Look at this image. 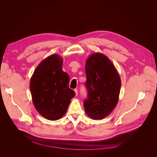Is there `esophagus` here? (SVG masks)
Listing matches in <instances>:
<instances>
[{
	"label": "esophagus",
	"instance_id": "1",
	"mask_svg": "<svg viewBox=\"0 0 157 157\" xmlns=\"http://www.w3.org/2000/svg\"><path fill=\"white\" fill-rule=\"evenodd\" d=\"M74 92H75V95L77 96V95H78V90H77V89H75V90H74Z\"/></svg>",
	"mask_w": 157,
	"mask_h": 157
}]
</instances>
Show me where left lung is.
<instances>
[{
  "label": "left lung",
  "mask_w": 157,
  "mask_h": 157,
  "mask_svg": "<svg viewBox=\"0 0 157 157\" xmlns=\"http://www.w3.org/2000/svg\"><path fill=\"white\" fill-rule=\"evenodd\" d=\"M85 72L88 98L83 101L85 111L92 119H103L113 111L118 101L120 75L109 58L98 52L86 60Z\"/></svg>",
  "instance_id": "obj_1"
}]
</instances>
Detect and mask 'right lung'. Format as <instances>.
Instances as JSON below:
<instances>
[{"label":"right lung","instance_id":"right-lung-1","mask_svg":"<svg viewBox=\"0 0 157 157\" xmlns=\"http://www.w3.org/2000/svg\"><path fill=\"white\" fill-rule=\"evenodd\" d=\"M63 58L52 54L34 70L29 88L35 108L46 119L55 121L67 112L74 91L69 88V77L62 70Z\"/></svg>","mask_w":157,"mask_h":157}]
</instances>
